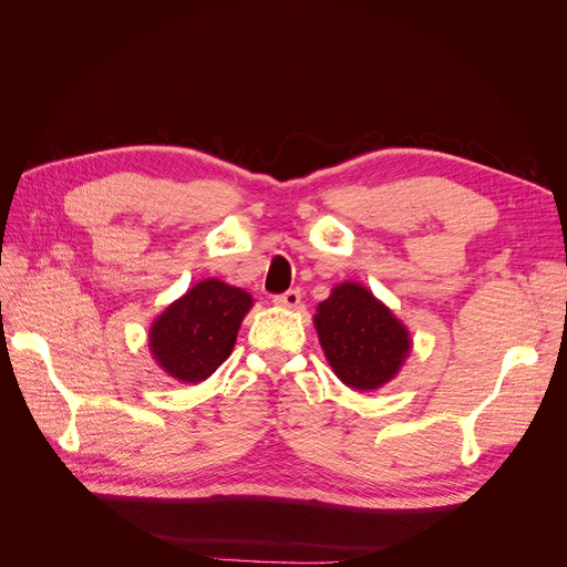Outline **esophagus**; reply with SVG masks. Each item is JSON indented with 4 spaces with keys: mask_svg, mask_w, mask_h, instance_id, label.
Listing matches in <instances>:
<instances>
[{
    "mask_svg": "<svg viewBox=\"0 0 567 567\" xmlns=\"http://www.w3.org/2000/svg\"><path fill=\"white\" fill-rule=\"evenodd\" d=\"M300 298H302L300 288H290V290H286V293H281V296H274V305H279V307H298Z\"/></svg>",
    "mask_w": 567,
    "mask_h": 567,
    "instance_id": "34e87169",
    "label": "esophagus"
}]
</instances>
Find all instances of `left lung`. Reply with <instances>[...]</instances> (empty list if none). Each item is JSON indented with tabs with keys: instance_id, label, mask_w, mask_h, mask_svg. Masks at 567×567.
I'll list each match as a JSON object with an SVG mask.
<instances>
[{
	"instance_id": "obj_1",
	"label": "left lung",
	"mask_w": 567,
	"mask_h": 567,
	"mask_svg": "<svg viewBox=\"0 0 567 567\" xmlns=\"http://www.w3.org/2000/svg\"><path fill=\"white\" fill-rule=\"evenodd\" d=\"M315 326L331 369L354 390H375L392 381L411 350L406 326L354 281L331 290L317 307Z\"/></svg>"
}]
</instances>
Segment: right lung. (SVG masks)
I'll list each match as a JSON object with an SVG mask.
<instances>
[{
    "label": "right lung",
    "mask_w": 567,
    "mask_h": 567,
    "mask_svg": "<svg viewBox=\"0 0 567 567\" xmlns=\"http://www.w3.org/2000/svg\"><path fill=\"white\" fill-rule=\"evenodd\" d=\"M252 307L244 288L205 279L153 321L148 348L156 364L182 383H200L231 354Z\"/></svg>",
    "instance_id": "obj_1"
}]
</instances>
